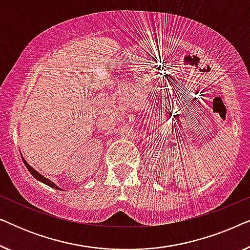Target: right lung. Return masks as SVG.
<instances>
[{
  "instance_id": "right-lung-1",
  "label": "right lung",
  "mask_w": 250,
  "mask_h": 250,
  "mask_svg": "<svg viewBox=\"0 0 250 250\" xmlns=\"http://www.w3.org/2000/svg\"><path fill=\"white\" fill-rule=\"evenodd\" d=\"M22 160H23V164H25V166L27 167V169H28V170H29V173H30V174H32V175H33L34 177H35V179H36V180H39V181H40V182H42V183H44V184H46V186H49V187H51V188H53V189H57V190H61L59 187H57V186H56V184H54L53 182H51V181H50L49 179H46V177H44L43 175H41V174H40L39 172H36V170H35V169H34V168H33V167H32V166H30L28 163H27V162H26V160H25V159H23V158H22Z\"/></svg>"
}]
</instances>
